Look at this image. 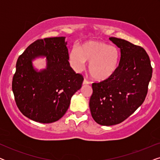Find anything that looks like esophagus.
I'll list each match as a JSON object with an SVG mask.
<instances>
[{
    "instance_id": "34e87169",
    "label": "esophagus",
    "mask_w": 160,
    "mask_h": 160,
    "mask_svg": "<svg viewBox=\"0 0 160 160\" xmlns=\"http://www.w3.org/2000/svg\"><path fill=\"white\" fill-rule=\"evenodd\" d=\"M90 84V82H89V81H87V79H84V82H83V84L85 85V84Z\"/></svg>"
}]
</instances>
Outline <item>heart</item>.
<instances>
[{
  "instance_id": "1",
  "label": "heart",
  "mask_w": 160,
  "mask_h": 160,
  "mask_svg": "<svg viewBox=\"0 0 160 160\" xmlns=\"http://www.w3.org/2000/svg\"><path fill=\"white\" fill-rule=\"evenodd\" d=\"M120 52L116 46L100 41H88L70 52V60L74 69L81 71L89 62V71L97 80L102 81L112 76L119 66Z\"/></svg>"
}]
</instances>
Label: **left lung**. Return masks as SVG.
I'll use <instances>...</instances> for the list:
<instances>
[{
    "mask_svg": "<svg viewBox=\"0 0 160 160\" xmlns=\"http://www.w3.org/2000/svg\"><path fill=\"white\" fill-rule=\"evenodd\" d=\"M109 39L120 49L119 66L110 78L93 83L89 100L92 117L104 126L121 123L141 106L152 76L150 59L145 49L124 39Z\"/></svg>",
    "mask_w": 160,
    "mask_h": 160,
    "instance_id": "obj_1",
    "label": "left lung"
}]
</instances>
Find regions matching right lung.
I'll list each match as a JSON object with an SVG mask.
<instances>
[{"mask_svg":"<svg viewBox=\"0 0 160 160\" xmlns=\"http://www.w3.org/2000/svg\"><path fill=\"white\" fill-rule=\"evenodd\" d=\"M45 57L46 68L38 71L32 61ZM65 37L37 40L19 57L13 77L12 91L22 113L40 123L58 121L66 113L84 78L68 62Z\"/></svg>","mask_w":160,"mask_h":160,"instance_id":"obj_1","label":"right lung"}]
</instances>
